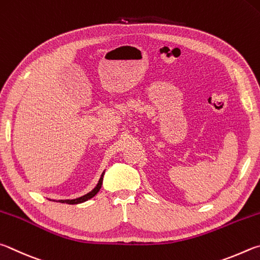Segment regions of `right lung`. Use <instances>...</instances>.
Wrapping results in <instances>:
<instances>
[{"label":"right lung","instance_id":"1","mask_svg":"<svg viewBox=\"0 0 260 260\" xmlns=\"http://www.w3.org/2000/svg\"><path fill=\"white\" fill-rule=\"evenodd\" d=\"M104 175H105V171L102 174V176H100L99 178V181L98 184L95 187L91 190V192L86 193L85 195H83V197L81 198H77V199H73V200H58V201L56 202H60V203H67V204H79V203H82V202H85L88 201V200L92 199L95 194H97L99 192V189L102 188V184H103V178H104ZM52 201H54V200H52Z\"/></svg>","mask_w":260,"mask_h":260}]
</instances>
